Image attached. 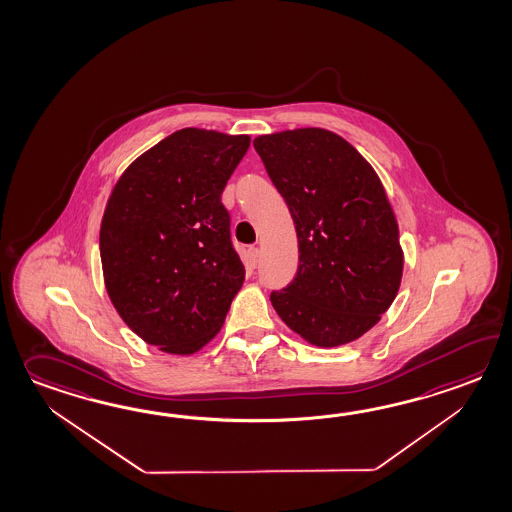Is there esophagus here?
<instances>
[{"label": "esophagus", "mask_w": 512, "mask_h": 512, "mask_svg": "<svg viewBox=\"0 0 512 512\" xmlns=\"http://www.w3.org/2000/svg\"><path fill=\"white\" fill-rule=\"evenodd\" d=\"M257 262H259V248H250L248 250V264H250L251 268H255Z\"/></svg>", "instance_id": "esophagus-1"}]
</instances>
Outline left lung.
<instances>
[{
	"label": "left lung",
	"mask_w": 512,
	"mask_h": 512,
	"mask_svg": "<svg viewBox=\"0 0 512 512\" xmlns=\"http://www.w3.org/2000/svg\"><path fill=\"white\" fill-rule=\"evenodd\" d=\"M296 224L294 281L272 292L275 312L316 347L373 329L397 297L404 268L398 224L369 161L325 128L253 139Z\"/></svg>",
	"instance_id": "8db88e82"
}]
</instances>
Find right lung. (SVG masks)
<instances>
[{"label": "right lung", "mask_w": 512, "mask_h": 512, "mask_svg": "<svg viewBox=\"0 0 512 512\" xmlns=\"http://www.w3.org/2000/svg\"><path fill=\"white\" fill-rule=\"evenodd\" d=\"M250 136L182 128L128 165L101 222L110 301L141 340L196 353L224 325L244 283L220 202Z\"/></svg>", "instance_id": "1"}]
</instances>
